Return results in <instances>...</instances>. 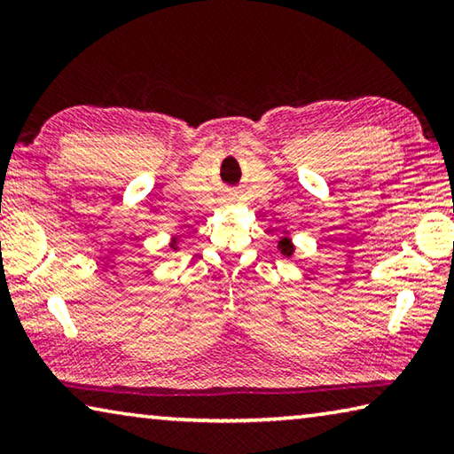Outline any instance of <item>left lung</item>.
I'll return each instance as SVG.
<instances>
[{"label": "left lung", "instance_id": "obj_1", "mask_svg": "<svg viewBox=\"0 0 454 454\" xmlns=\"http://www.w3.org/2000/svg\"><path fill=\"white\" fill-rule=\"evenodd\" d=\"M278 250H280V254H284V256H292L294 254V242H292V238H290V234L286 232V230H282V236H280V240H278Z\"/></svg>", "mask_w": 454, "mask_h": 454}]
</instances>
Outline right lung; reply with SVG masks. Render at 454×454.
I'll use <instances>...</instances> for the list:
<instances>
[{"label": "right lung", "instance_id": "1", "mask_svg": "<svg viewBox=\"0 0 454 454\" xmlns=\"http://www.w3.org/2000/svg\"><path fill=\"white\" fill-rule=\"evenodd\" d=\"M168 246H170V250H174V252H176V250H180L178 238H176V236H174V238H172V240H170V242H168Z\"/></svg>", "mask_w": 454, "mask_h": 454}]
</instances>
